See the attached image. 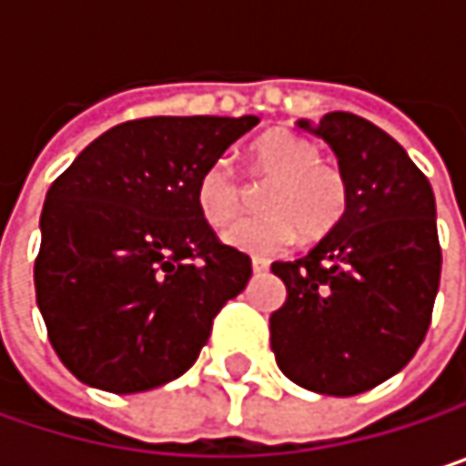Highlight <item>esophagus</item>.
<instances>
[{
	"label": "esophagus",
	"instance_id": "34e87169",
	"mask_svg": "<svg viewBox=\"0 0 466 466\" xmlns=\"http://www.w3.org/2000/svg\"><path fill=\"white\" fill-rule=\"evenodd\" d=\"M250 267H253V272H267V269H269V258L253 256V258H250Z\"/></svg>",
	"mask_w": 466,
	"mask_h": 466
}]
</instances>
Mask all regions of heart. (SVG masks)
<instances>
[{
  "label": "heart",
  "mask_w": 466,
  "mask_h": 466,
  "mask_svg": "<svg viewBox=\"0 0 466 466\" xmlns=\"http://www.w3.org/2000/svg\"><path fill=\"white\" fill-rule=\"evenodd\" d=\"M248 172L267 180L261 191L264 216L248 218L227 232V242L245 253H275L302 234L319 239L342 218L348 183L337 164L319 158L316 145L294 132L272 129L250 142ZM197 210L216 227H229L242 210V188L227 161H213L197 180Z\"/></svg>",
  "instance_id": "b5f03b06"
}]
</instances>
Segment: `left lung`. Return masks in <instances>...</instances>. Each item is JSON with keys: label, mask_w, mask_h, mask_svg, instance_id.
<instances>
[{"label": "left lung", "mask_w": 466, "mask_h": 466, "mask_svg": "<svg viewBox=\"0 0 466 466\" xmlns=\"http://www.w3.org/2000/svg\"><path fill=\"white\" fill-rule=\"evenodd\" d=\"M334 150L348 183L339 224L297 261H275L286 302L269 316L280 372L353 397L397 375L419 350L440 289L434 194L405 147L353 113L297 121Z\"/></svg>", "instance_id": "obj_1"}]
</instances>
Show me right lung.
<instances>
[{
    "label": "right lung",
    "instance_id": "1",
    "mask_svg": "<svg viewBox=\"0 0 466 466\" xmlns=\"http://www.w3.org/2000/svg\"><path fill=\"white\" fill-rule=\"evenodd\" d=\"M256 116H158L91 142L47 188L37 308L61 364L86 386L140 394L180 378L250 258L197 210V180Z\"/></svg>",
    "mask_w": 466,
    "mask_h": 466
}]
</instances>
